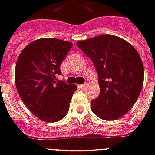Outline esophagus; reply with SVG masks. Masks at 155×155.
Masks as SVG:
<instances>
[{
  "label": "esophagus",
  "mask_w": 155,
  "mask_h": 155,
  "mask_svg": "<svg viewBox=\"0 0 155 155\" xmlns=\"http://www.w3.org/2000/svg\"><path fill=\"white\" fill-rule=\"evenodd\" d=\"M87 85H88V82H87V83H84V84H81V88H82V89H84V88L86 87Z\"/></svg>",
  "instance_id": "34e87169"
}]
</instances>
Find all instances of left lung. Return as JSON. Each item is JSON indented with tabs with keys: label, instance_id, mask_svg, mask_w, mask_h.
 <instances>
[{
	"label": "left lung",
	"instance_id": "left-lung-1",
	"mask_svg": "<svg viewBox=\"0 0 155 155\" xmlns=\"http://www.w3.org/2000/svg\"><path fill=\"white\" fill-rule=\"evenodd\" d=\"M78 47L91 58L96 69L100 94L91 101L92 111L104 120L126 114L140 95L143 83V65L132 45L112 35L79 41Z\"/></svg>",
	"mask_w": 155,
	"mask_h": 155
}]
</instances>
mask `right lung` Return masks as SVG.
Instances as JSON below:
<instances>
[{"instance_id": "1", "label": "right lung", "mask_w": 155, "mask_h": 155, "mask_svg": "<svg viewBox=\"0 0 155 155\" xmlns=\"http://www.w3.org/2000/svg\"><path fill=\"white\" fill-rule=\"evenodd\" d=\"M72 45L59 39H39L27 45L16 61L15 81L19 95L30 111L45 122H56L65 116L76 91L75 85L56 79Z\"/></svg>"}]
</instances>
